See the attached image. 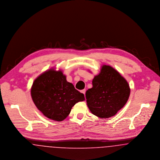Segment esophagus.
Listing matches in <instances>:
<instances>
[{"instance_id": "obj_1", "label": "esophagus", "mask_w": 160, "mask_h": 160, "mask_svg": "<svg viewBox=\"0 0 160 160\" xmlns=\"http://www.w3.org/2000/svg\"><path fill=\"white\" fill-rule=\"evenodd\" d=\"M81 92L83 93L84 95H85V89H84V90H81Z\"/></svg>"}]
</instances>
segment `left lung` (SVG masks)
I'll return each instance as SVG.
<instances>
[{
    "mask_svg": "<svg viewBox=\"0 0 160 160\" xmlns=\"http://www.w3.org/2000/svg\"><path fill=\"white\" fill-rule=\"evenodd\" d=\"M92 87L85 93L87 104L92 114L101 118L115 116L129 99L131 89L125 78L108 65H103L94 77Z\"/></svg>",
    "mask_w": 160,
    "mask_h": 160,
    "instance_id": "1",
    "label": "left lung"
}]
</instances>
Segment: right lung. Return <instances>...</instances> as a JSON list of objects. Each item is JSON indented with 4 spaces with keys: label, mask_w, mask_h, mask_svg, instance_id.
Masks as SVG:
<instances>
[{
    "label": "right lung",
    "mask_w": 160,
    "mask_h": 160,
    "mask_svg": "<svg viewBox=\"0 0 160 160\" xmlns=\"http://www.w3.org/2000/svg\"><path fill=\"white\" fill-rule=\"evenodd\" d=\"M32 101L46 118L62 121L69 115L72 107L85 101L84 94L66 80L62 72L51 68L35 80L31 88Z\"/></svg>",
    "instance_id": "add662e5"
}]
</instances>
